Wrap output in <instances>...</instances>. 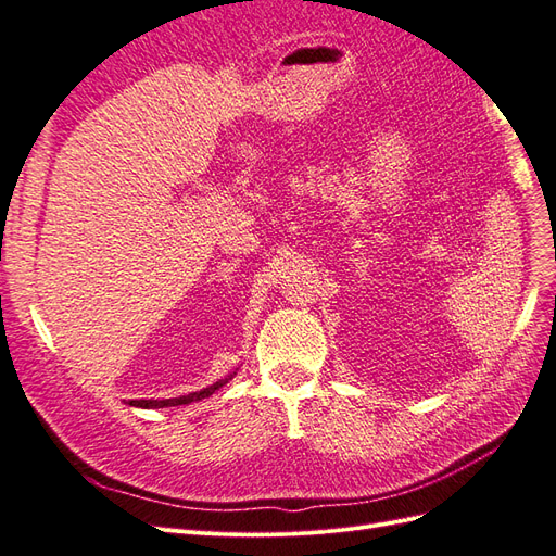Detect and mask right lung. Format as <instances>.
Segmentation results:
<instances>
[{
  "label": "right lung",
  "mask_w": 556,
  "mask_h": 556,
  "mask_svg": "<svg viewBox=\"0 0 556 556\" xmlns=\"http://www.w3.org/2000/svg\"><path fill=\"white\" fill-rule=\"evenodd\" d=\"M235 375V372H232ZM232 375H228V377H224V379H218V382H214L212 387H207V389H200V391H193V393H188V395H179V399H163V401H128V405H132V407H144V409H157V407H174V405H188V403H195V401H202V399H210V395L214 393V391H218L220 387L224 384H228L230 379H232Z\"/></svg>",
  "instance_id": "1"
}]
</instances>
